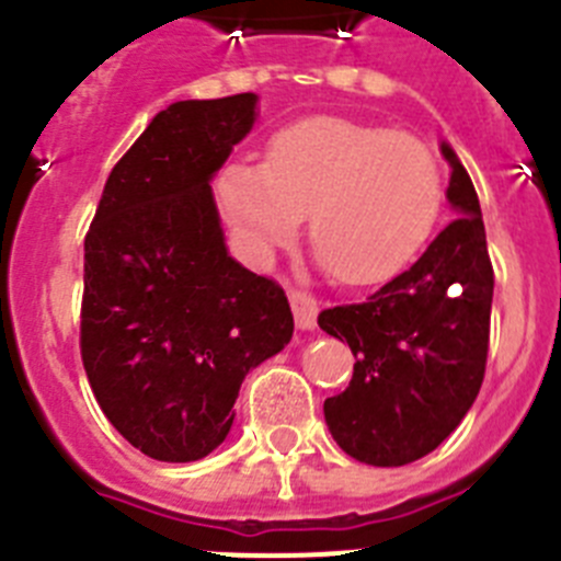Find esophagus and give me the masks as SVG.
<instances>
[{
  "label": "esophagus",
  "instance_id": "obj_1",
  "mask_svg": "<svg viewBox=\"0 0 561 561\" xmlns=\"http://www.w3.org/2000/svg\"><path fill=\"white\" fill-rule=\"evenodd\" d=\"M289 304L291 311H295V323L300 329H314L317 325V300L304 289H291L289 291Z\"/></svg>",
  "mask_w": 561,
  "mask_h": 561
}]
</instances>
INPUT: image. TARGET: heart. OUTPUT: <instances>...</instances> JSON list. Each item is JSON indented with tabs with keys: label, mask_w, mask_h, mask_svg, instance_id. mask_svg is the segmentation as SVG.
Listing matches in <instances>:
<instances>
[{
	"label": "heart",
	"mask_w": 561,
	"mask_h": 561,
	"mask_svg": "<svg viewBox=\"0 0 561 561\" xmlns=\"http://www.w3.org/2000/svg\"><path fill=\"white\" fill-rule=\"evenodd\" d=\"M216 202L252 257L286 244L309 213L325 272L345 286H370L424 247L444 205V171L415 134L317 114L277 128L264 165L227 162Z\"/></svg>",
	"instance_id": "obj_1"
}]
</instances>
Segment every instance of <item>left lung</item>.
Instances as JSON below:
<instances>
[{"label":"left lung","mask_w":561,"mask_h":561,"mask_svg":"<svg viewBox=\"0 0 561 561\" xmlns=\"http://www.w3.org/2000/svg\"><path fill=\"white\" fill-rule=\"evenodd\" d=\"M447 196L458 210L427 252L362 300L323 309L317 323L354 351V376L325 399L331 435L351 458L404 466L433 453L483 385L494 270L480 202L449 146Z\"/></svg>","instance_id":"1"}]
</instances>
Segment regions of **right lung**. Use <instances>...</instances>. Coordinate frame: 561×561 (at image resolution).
<instances>
[{
	"instance_id": "1",
	"label": "right lung",
	"mask_w": 561,
	"mask_h": 561,
	"mask_svg": "<svg viewBox=\"0 0 561 561\" xmlns=\"http://www.w3.org/2000/svg\"><path fill=\"white\" fill-rule=\"evenodd\" d=\"M252 123V92L171 103L112 168L83 238V370L153 460L219 447L244 376L295 331L284 286L227 255L213 202L210 176Z\"/></svg>"
}]
</instances>
